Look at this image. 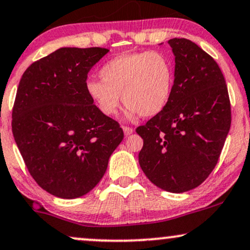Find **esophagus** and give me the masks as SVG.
I'll return each mask as SVG.
<instances>
[{"mask_svg": "<svg viewBox=\"0 0 250 250\" xmlns=\"http://www.w3.org/2000/svg\"><path fill=\"white\" fill-rule=\"evenodd\" d=\"M123 131H124L125 135H130L134 132L133 127H130V126H123Z\"/></svg>", "mask_w": 250, "mask_h": 250, "instance_id": "esophagus-1", "label": "esophagus"}]
</instances>
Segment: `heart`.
Instances as JSON below:
<instances>
[{"label":"heart","mask_w":250,"mask_h":250,"mask_svg":"<svg viewBox=\"0 0 250 250\" xmlns=\"http://www.w3.org/2000/svg\"><path fill=\"white\" fill-rule=\"evenodd\" d=\"M100 80H88L85 90L103 115L113 116L122 101L130 117L158 116L168 105L175 88V66L162 52H131L102 67Z\"/></svg>","instance_id":"b5f03b06"}]
</instances>
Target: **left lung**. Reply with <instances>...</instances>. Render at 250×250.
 Returning <instances> with one entry per match:
<instances>
[{
	"label": "left lung",
	"instance_id": "left-lung-1",
	"mask_svg": "<svg viewBox=\"0 0 250 250\" xmlns=\"http://www.w3.org/2000/svg\"><path fill=\"white\" fill-rule=\"evenodd\" d=\"M175 55V88L167 107L137 127L139 163L169 192L192 190L218 163L232 112L226 81L210 54L186 38L168 40Z\"/></svg>",
	"mask_w": 250,
	"mask_h": 250
}]
</instances>
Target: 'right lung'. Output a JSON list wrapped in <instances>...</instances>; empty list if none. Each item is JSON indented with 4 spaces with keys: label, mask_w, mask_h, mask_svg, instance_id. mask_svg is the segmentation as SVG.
Here are the masks:
<instances>
[{
    "label": "right lung",
    "mask_w": 250,
    "mask_h": 250,
    "mask_svg": "<svg viewBox=\"0 0 250 250\" xmlns=\"http://www.w3.org/2000/svg\"><path fill=\"white\" fill-rule=\"evenodd\" d=\"M109 50L62 47L30 64L12 107L11 128L36 183L60 198L94 189L122 143L119 123L85 90L88 73Z\"/></svg>",
    "instance_id": "1"
}]
</instances>
